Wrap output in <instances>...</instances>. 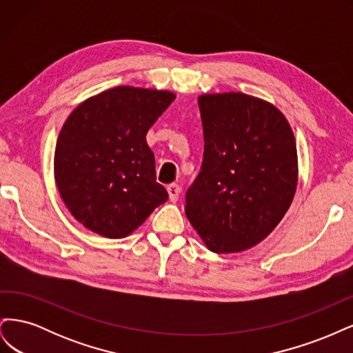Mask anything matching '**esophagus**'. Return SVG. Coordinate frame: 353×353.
I'll return each mask as SVG.
<instances>
[{
    "mask_svg": "<svg viewBox=\"0 0 353 353\" xmlns=\"http://www.w3.org/2000/svg\"><path fill=\"white\" fill-rule=\"evenodd\" d=\"M168 193H169V200L170 201H176L178 196L181 193V188L178 184H169L168 185Z\"/></svg>",
    "mask_w": 353,
    "mask_h": 353,
    "instance_id": "34e87169",
    "label": "esophagus"
}]
</instances>
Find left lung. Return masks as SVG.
<instances>
[{"label": "left lung", "mask_w": 353, "mask_h": 353, "mask_svg": "<svg viewBox=\"0 0 353 353\" xmlns=\"http://www.w3.org/2000/svg\"><path fill=\"white\" fill-rule=\"evenodd\" d=\"M205 152L185 213L208 249L253 248L279 225L297 185L290 125L272 104L243 92L199 99Z\"/></svg>", "instance_id": "1"}]
</instances>
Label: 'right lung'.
Masks as SVG:
<instances>
[{
  "label": "right lung",
  "instance_id": "right-lung-1",
  "mask_svg": "<svg viewBox=\"0 0 353 353\" xmlns=\"http://www.w3.org/2000/svg\"><path fill=\"white\" fill-rule=\"evenodd\" d=\"M174 100L169 91L116 87L70 113L56 145L54 178L83 227L122 239L168 200L145 135Z\"/></svg>",
  "mask_w": 353,
  "mask_h": 353
}]
</instances>
